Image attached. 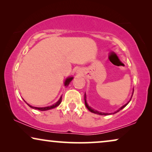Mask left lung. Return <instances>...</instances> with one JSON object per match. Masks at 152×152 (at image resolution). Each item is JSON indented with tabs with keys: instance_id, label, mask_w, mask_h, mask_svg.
<instances>
[{
	"instance_id": "1",
	"label": "left lung",
	"mask_w": 152,
	"mask_h": 152,
	"mask_svg": "<svg viewBox=\"0 0 152 152\" xmlns=\"http://www.w3.org/2000/svg\"><path fill=\"white\" fill-rule=\"evenodd\" d=\"M133 96V95H132ZM132 96H131V99H130V100H129V102L127 103V104H126L125 105H124V106H123L122 107H121V108L119 109V110H117V111H115V113H102V112H99V111H97V110H94V109H92V108H91V107H90L88 106V103H87V102H86V94H85V104H86V108L88 109L90 111V112H92V113H95V114H98V115H110V114H115V113H117V112H119V111L120 110H122V108H124L125 106H126L127 104H129V102H130V101H131V98H132Z\"/></svg>"
}]
</instances>
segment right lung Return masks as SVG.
Returning a JSON list of instances; mask_svg holds the SVG:
<instances>
[{"instance_id":"1","label":"right lung","mask_w":152,"mask_h":152,"mask_svg":"<svg viewBox=\"0 0 152 152\" xmlns=\"http://www.w3.org/2000/svg\"><path fill=\"white\" fill-rule=\"evenodd\" d=\"M73 77H68L65 80V81H64V86H68L69 84L70 83V82L72 81V80H73ZM62 102V96H60V99L56 103V104H54L53 105H52V106H47V107H44V108H38V107H34V106H30L29 104H28V106H29L30 108H33V109H36V110H41V111H44V110H50V109H53L54 108H56V107H57L58 106H59V105L60 104V103H61Z\"/></svg>"}]
</instances>
